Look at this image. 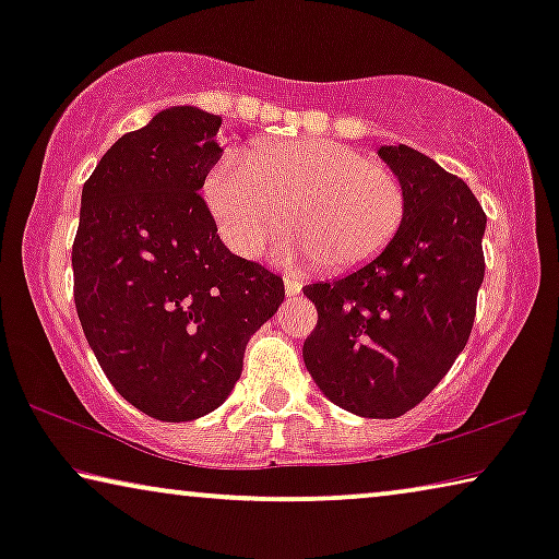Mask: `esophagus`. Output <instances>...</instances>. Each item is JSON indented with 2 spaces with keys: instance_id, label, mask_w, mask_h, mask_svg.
Wrapping results in <instances>:
<instances>
[{
  "instance_id": "esophagus-1",
  "label": "esophagus",
  "mask_w": 559,
  "mask_h": 559,
  "mask_svg": "<svg viewBox=\"0 0 559 559\" xmlns=\"http://www.w3.org/2000/svg\"><path fill=\"white\" fill-rule=\"evenodd\" d=\"M285 293L287 297H295L302 293V282H297L295 277H285Z\"/></svg>"
}]
</instances>
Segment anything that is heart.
I'll return each instance as SVG.
<instances>
[{
	"label": "heart",
	"instance_id": "obj_1",
	"mask_svg": "<svg viewBox=\"0 0 559 559\" xmlns=\"http://www.w3.org/2000/svg\"><path fill=\"white\" fill-rule=\"evenodd\" d=\"M205 198L228 247L259 257L289 224V257L350 272L389 247L404 221L400 178L331 140L274 142L249 157L226 155L205 180Z\"/></svg>",
	"mask_w": 559,
	"mask_h": 559
}]
</instances>
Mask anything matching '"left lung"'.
<instances>
[{
  "instance_id": "8db88e82",
  "label": "left lung",
  "mask_w": 559,
  "mask_h": 559,
  "mask_svg": "<svg viewBox=\"0 0 559 559\" xmlns=\"http://www.w3.org/2000/svg\"><path fill=\"white\" fill-rule=\"evenodd\" d=\"M379 157L404 188V221L371 262L302 289L318 308L302 358L333 404L394 419L440 384L468 343L486 272V213L423 152L384 144Z\"/></svg>"
}]
</instances>
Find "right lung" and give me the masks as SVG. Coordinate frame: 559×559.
<instances>
[{"label":"right lung","instance_id":"right-lung-1","mask_svg":"<svg viewBox=\"0 0 559 559\" xmlns=\"http://www.w3.org/2000/svg\"><path fill=\"white\" fill-rule=\"evenodd\" d=\"M221 117L170 106L106 150L83 182L73 297L114 389L144 415H209L241 377L251 335L285 300L262 264L231 254L201 188Z\"/></svg>","mask_w":559,"mask_h":559}]
</instances>
